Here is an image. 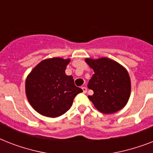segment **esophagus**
<instances>
[{
    "instance_id": "34e87169",
    "label": "esophagus",
    "mask_w": 153,
    "mask_h": 153,
    "mask_svg": "<svg viewBox=\"0 0 153 153\" xmlns=\"http://www.w3.org/2000/svg\"><path fill=\"white\" fill-rule=\"evenodd\" d=\"M82 91H83V93L86 94V92H87V88H86V86H82Z\"/></svg>"
}]
</instances>
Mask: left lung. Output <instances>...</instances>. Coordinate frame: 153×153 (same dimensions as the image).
I'll return each instance as SVG.
<instances>
[{"label":"left lung","instance_id":"obj_1","mask_svg":"<svg viewBox=\"0 0 153 153\" xmlns=\"http://www.w3.org/2000/svg\"><path fill=\"white\" fill-rule=\"evenodd\" d=\"M85 61L94 71L87 86L94 91L93 95L88 98L96 109L109 114L126 106L131 93L130 77L127 70L109 58H86Z\"/></svg>","mask_w":153,"mask_h":153}]
</instances>
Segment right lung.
<instances>
[{
	"mask_svg": "<svg viewBox=\"0 0 153 153\" xmlns=\"http://www.w3.org/2000/svg\"><path fill=\"white\" fill-rule=\"evenodd\" d=\"M70 59L56 57L42 60L25 81V93L32 108L43 116L57 117L71 108L74 97L82 92L65 70Z\"/></svg>",
	"mask_w": 153,
	"mask_h": 153,
	"instance_id": "right-lung-1",
	"label": "right lung"
}]
</instances>
